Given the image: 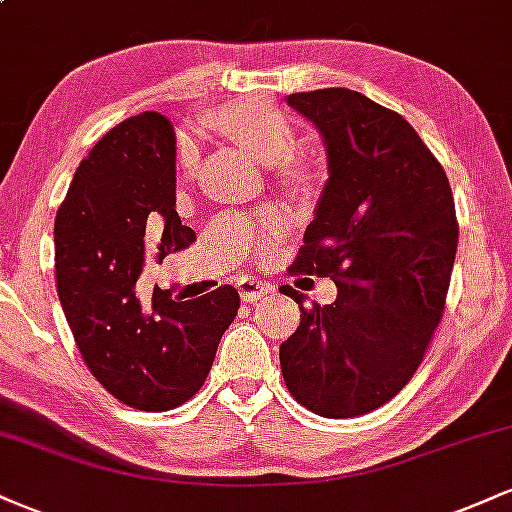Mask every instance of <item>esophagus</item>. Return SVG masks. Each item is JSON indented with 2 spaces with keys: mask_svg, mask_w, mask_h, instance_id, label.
<instances>
[{
  "mask_svg": "<svg viewBox=\"0 0 512 512\" xmlns=\"http://www.w3.org/2000/svg\"><path fill=\"white\" fill-rule=\"evenodd\" d=\"M238 293L243 301L248 303H255L260 301L264 293H269V284H264L260 279H250V276H243V279L238 281Z\"/></svg>",
  "mask_w": 512,
  "mask_h": 512,
  "instance_id": "esophagus-1",
  "label": "esophagus"
}]
</instances>
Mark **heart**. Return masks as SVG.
<instances>
[{
  "mask_svg": "<svg viewBox=\"0 0 512 512\" xmlns=\"http://www.w3.org/2000/svg\"><path fill=\"white\" fill-rule=\"evenodd\" d=\"M207 125L221 134L228 142L243 146L264 166L280 163L279 180L293 195H310L315 190V173L308 163L291 158L298 146L296 129L291 120L274 105L252 101H233L221 108L211 110L207 115ZM197 166V146L190 137H182L178 142V168L182 173H192ZM286 214L276 207H264L252 216L223 214L216 228H228L248 243H257L262 250H269L274 240L286 231Z\"/></svg>",
  "mask_w": 512,
  "mask_h": 512,
  "instance_id": "1",
  "label": "heart"
}]
</instances>
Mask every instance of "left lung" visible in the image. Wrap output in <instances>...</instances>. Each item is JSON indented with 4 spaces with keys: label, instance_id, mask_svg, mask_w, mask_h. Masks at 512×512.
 <instances>
[{
    "label": "left lung",
    "instance_id": "obj_1",
    "mask_svg": "<svg viewBox=\"0 0 512 512\" xmlns=\"http://www.w3.org/2000/svg\"><path fill=\"white\" fill-rule=\"evenodd\" d=\"M325 139L327 178L296 272L337 298L303 308L279 346L286 387L327 419L383 407L409 383L443 315L457 250L448 175L402 115L349 88L291 93Z\"/></svg>",
    "mask_w": 512,
    "mask_h": 512
}]
</instances>
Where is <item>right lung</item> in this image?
Listing matches in <instances>:
<instances>
[{
	"instance_id": "1",
	"label": "right lung",
	"mask_w": 512,
	"mask_h": 512,
	"mask_svg": "<svg viewBox=\"0 0 512 512\" xmlns=\"http://www.w3.org/2000/svg\"><path fill=\"white\" fill-rule=\"evenodd\" d=\"M182 252L195 231L175 211V132L146 110L110 129L76 168L55 221L57 293L93 378L142 411L187 402L238 313L233 286L173 301L137 296L144 252Z\"/></svg>"
}]
</instances>
